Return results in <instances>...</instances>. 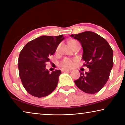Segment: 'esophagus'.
<instances>
[{"instance_id":"obj_1","label":"esophagus","mask_w":125,"mask_h":125,"mask_svg":"<svg viewBox=\"0 0 125 125\" xmlns=\"http://www.w3.org/2000/svg\"><path fill=\"white\" fill-rule=\"evenodd\" d=\"M61 71L62 72H69L71 71L69 69H65V68H62L61 69Z\"/></svg>"}]
</instances>
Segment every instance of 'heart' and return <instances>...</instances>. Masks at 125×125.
<instances>
[{"mask_svg":"<svg viewBox=\"0 0 125 125\" xmlns=\"http://www.w3.org/2000/svg\"><path fill=\"white\" fill-rule=\"evenodd\" d=\"M77 42H78V41H76V40H71V41L69 42V44H70V45L71 46H72L74 44L77 43ZM60 45H59L56 48V52L58 51L59 50H60ZM75 63V60L68 58H65L60 63V65L63 68H72L74 65Z\"/></svg>","mask_w":125,"mask_h":125,"instance_id":"obj_1","label":"heart"}]
</instances>
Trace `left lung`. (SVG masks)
<instances>
[{
    "label": "left lung",
    "mask_w": 125,
    "mask_h": 125,
    "mask_svg": "<svg viewBox=\"0 0 125 125\" xmlns=\"http://www.w3.org/2000/svg\"><path fill=\"white\" fill-rule=\"evenodd\" d=\"M81 43L83 50L82 60L88 72L80 73L74 81L80 90L88 94H95L102 89L108 80L113 67V51L106 40L92 31L71 35Z\"/></svg>",
    "instance_id": "8db88e82"
}]
</instances>
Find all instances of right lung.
Instances as JSON below:
<instances>
[{
    "label": "right lung",
    "mask_w": 125,
    "mask_h": 125,
    "mask_svg": "<svg viewBox=\"0 0 125 125\" xmlns=\"http://www.w3.org/2000/svg\"><path fill=\"white\" fill-rule=\"evenodd\" d=\"M64 39L59 36H41L28 42L21 51L18 60L20 78L30 94L42 98L50 94L57 85L60 70L51 73L46 69V63L54 53Z\"/></svg>",
    "instance_id": "obj_1"
}]
</instances>
